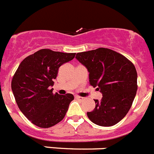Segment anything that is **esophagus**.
Masks as SVG:
<instances>
[{
	"mask_svg": "<svg viewBox=\"0 0 154 154\" xmlns=\"http://www.w3.org/2000/svg\"><path fill=\"white\" fill-rule=\"evenodd\" d=\"M75 98L76 99L80 100V101H83V100H85V98H83V97H81V96H78V95L75 96Z\"/></svg>",
	"mask_w": 154,
	"mask_h": 154,
	"instance_id": "esophagus-1",
	"label": "esophagus"
}]
</instances>
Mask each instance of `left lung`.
Segmentation results:
<instances>
[{
	"label": "left lung",
	"instance_id": "obj_1",
	"mask_svg": "<svg viewBox=\"0 0 154 154\" xmlns=\"http://www.w3.org/2000/svg\"><path fill=\"white\" fill-rule=\"evenodd\" d=\"M76 59L89 72V84L102 93L89 120L101 126L117 124L127 114L136 95L137 71L130 60L107 48L77 53Z\"/></svg>",
	"mask_w": 154,
	"mask_h": 154
}]
</instances>
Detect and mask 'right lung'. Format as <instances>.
I'll return each instance as SVG.
<instances>
[{"label":"right lung","instance_id":"1","mask_svg":"<svg viewBox=\"0 0 154 154\" xmlns=\"http://www.w3.org/2000/svg\"><path fill=\"white\" fill-rule=\"evenodd\" d=\"M75 55L42 49L19 65L12 79V91L19 108L33 124L50 128L64 119L74 95L53 94L50 88L59 67Z\"/></svg>","mask_w":154,"mask_h":154}]
</instances>
